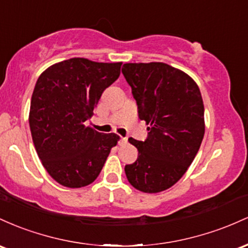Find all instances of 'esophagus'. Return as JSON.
I'll return each instance as SVG.
<instances>
[{
	"mask_svg": "<svg viewBox=\"0 0 248 248\" xmlns=\"http://www.w3.org/2000/svg\"><path fill=\"white\" fill-rule=\"evenodd\" d=\"M118 144H119V145H125V144H127V138L121 137V139H119V141H118Z\"/></svg>",
	"mask_w": 248,
	"mask_h": 248,
	"instance_id": "esophagus-1",
	"label": "esophagus"
}]
</instances>
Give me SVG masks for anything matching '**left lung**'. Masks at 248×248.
<instances>
[{"label":"left lung","mask_w":248,"mask_h":248,"mask_svg":"<svg viewBox=\"0 0 248 248\" xmlns=\"http://www.w3.org/2000/svg\"><path fill=\"white\" fill-rule=\"evenodd\" d=\"M145 121L147 138H129L137 160L125 165L133 187L158 193L173 186L187 171L205 133L204 103L192 77L166 63H126L122 69Z\"/></svg>","instance_id":"8db88e82"}]
</instances>
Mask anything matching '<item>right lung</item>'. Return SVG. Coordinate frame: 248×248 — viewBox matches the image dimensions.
<instances>
[{"mask_svg":"<svg viewBox=\"0 0 248 248\" xmlns=\"http://www.w3.org/2000/svg\"><path fill=\"white\" fill-rule=\"evenodd\" d=\"M121 66L122 62L75 57L52 64L38 77L30 131L42 165L58 184L70 188L91 184L118 143L116 133H99L84 123L103 91L119 77Z\"/></svg>","mask_w":248,"mask_h":248,"instance_id":"obj_1","label":"right lung"}]
</instances>
